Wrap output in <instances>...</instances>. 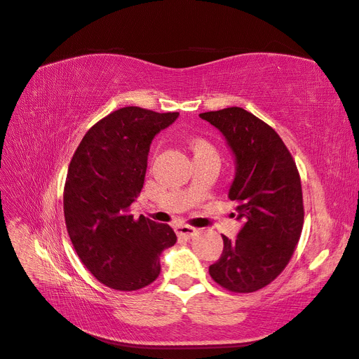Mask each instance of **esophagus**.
<instances>
[{
	"instance_id": "obj_1",
	"label": "esophagus",
	"mask_w": 359,
	"mask_h": 359,
	"mask_svg": "<svg viewBox=\"0 0 359 359\" xmlns=\"http://www.w3.org/2000/svg\"><path fill=\"white\" fill-rule=\"evenodd\" d=\"M175 232L181 238H193L198 233V229L193 226H189V224H180L175 227Z\"/></svg>"
}]
</instances>
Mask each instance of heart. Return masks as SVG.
<instances>
[{
  "label": "heart",
  "instance_id": "obj_1",
  "mask_svg": "<svg viewBox=\"0 0 359 359\" xmlns=\"http://www.w3.org/2000/svg\"><path fill=\"white\" fill-rule=\"evenodd\" d=\"M193 149H194V153L199 154V153H205V151H212L214 148H212V145L210 142H206V140L196 139L193 142Z\"/></svg>",
  "mask_w": 359,
  "mask_h": 359
}]
</instances>
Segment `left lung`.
<instances>
[{
	"label": "left lung",
	"instance_id": "obj_1",
	"mask_svg": "<svg viewBox=\"0 0 359 359\" xmlns=\"http://www.w3.org/2000/svg\"><path fill=\"white\" fill-rule=\"evenodd\" d=\"M199 116L220 130L235 156L229 198L238 202V220H244L235 240L222 235L223 253L210 266V276L226 290L256 292L281 274L299 241L304 224L299 172L276 130L243 107Z\"/></svg>",
	"mask_w": 359,
	"mask_h": 359
}]
</instances>
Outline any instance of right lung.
I'll use <instances>...</instances> for the list:
<instances>
[{
	"mask_svg": "<svg viewBox=\"0 0 359 359\" xmlns=\"http://www.w3.org/2000/svg\"><path fill=\"white\" fill-rule=\"evenodd\" d=\"M137 106L95 123L72 157L64 219L86 269L107 287L132 292L158 277L160 255L177 243L169 224L130 214L144 187L151 140L178 118Z\"/></svg>",
	"mask_w": 359,
	"mask_h": 359,
	"instance_id": "right-lung-1",
	"label": "right lung"
}]
</instances>
